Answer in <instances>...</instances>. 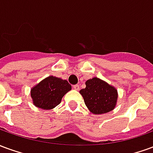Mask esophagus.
I'll list each match as a JSON object with an SVG mask.
<instances>
[{
  "label": "esophagus",
  "mask_w": 153,
  "mask_h": 153,
  "mask_svg": "<svg viewBox=\"0 0 153 153\" xmlns=\"http://www.w3.org/2000/svg\"><path fill=\"white\" fill-rule=\"evenodd\" d=\"M74 89L76 90V91H78V90H79V84H76V85H74Z\"/></svg>",
  "instance_id": "1"
}]
</instances>
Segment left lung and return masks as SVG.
Wrapping results in <instances>:
<instances>
[{
    "label": "left lung",
    "instance_id": "left-lung-1",
    "mask_svg": "<svg viewBox=\"0 0 153 153\" xmlns=\"http://www.w3.org/2000/svg\"><path fill=\"white\" fill-rule=\"evenodd\" d=\"M86 88L79 91L90 112L95 115L105 114L114 110L118 99L115 87L97 77L87 80Z\"/></svg>",
    "mask_w": 153,
    "mask_h": 153
}]
</instances>
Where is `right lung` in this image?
Returning a JSON list of instances; mask_svg holds the SVG:
<instances>
[{
	"label": "right lung",
	"mask_w": 153,
	"mask_h": 153,
	"mask_svg": "<svg viewBox=\"0 0 153 153\" xmlns=\"http://www.w3.org/2000/svg\"><path fill=\"white\" fill-rule=\"evenodd\" d=\"M70 90L71 85L67 80L51 75L33 87L30 94L35 106L51 110L60 104L62 97Z\"/></svg>",
	"instance_id": "add662e5"
}]
</instances>
